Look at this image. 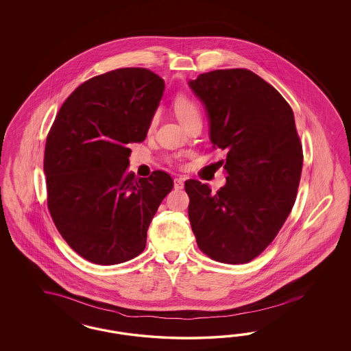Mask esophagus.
<instances>
[{
	"label": "esophagus",
	"instance_id": "esophagus-1",
	"mask_svg": "<svg viewBox=\"0 0 351 351\" xmlns=\"http://www.w3.org/2000/svg\"><path fill=\"white\" fill-rule=\"evenodd\" d=\"M173 186H175V189H182V186H184V180H182L181 178H176V179L173 180Z\"/></svg>",
	"mask_w": 351,
	"mask_h": 351
}]
</instances>
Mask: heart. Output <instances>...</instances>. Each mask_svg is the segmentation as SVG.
Wrapping results in <instances>:
<instances>
[{
  "label": "heart",
  "instance_id": "1",
  "mask_svg": "<svg viewBox=\"0 0 351 351\" xmlns=\"http://www.w3.org/2000/svg\"><path fill=\"white\" fill-rule=\"evenodd\" d=\"M175 112L176 116L180 119L181 123L185 125L194 119H201V112L198 106L188 97H179L175 101ZM157 116H154L152 119V125L156 122Z\"/></svg>",
  "mask_w": 351,
  "mask_h": 351
}]
</instances>
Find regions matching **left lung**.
<instances>
[{
  "label": "left lung",
  "mask_w": 351,
  "mask_h": 351,
  "mask_svg": "<svg viewBox=\"0 0 351 351\" xmlns=\"http://www.w3.org/2000/svg\"><path fill=\"white\" fill-rule=\"evenodd\" d=\"M206 108L213 148L226 184L185 181L189 220L203 254L245 264L273 242L291 213L302 171V147L292 108L248 69H217L189 81Z\"/></svg>",
  "instance_id": "obj_1"
}]
</instances>
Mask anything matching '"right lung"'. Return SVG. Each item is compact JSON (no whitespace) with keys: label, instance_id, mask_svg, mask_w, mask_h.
<instances>
[{"label":"right lung","instance_id":"obj_1","mask_svg":"<svg viewBox=\"0 0 351 351\" xmlns=\"http://www.w3.org/2000/svg\"><path fill=\"white\" fill-rule=\"evenodd\" d=\"M165 81L145 68H119L78 86L46 140L47 207L65 242L87 261L116 265L140 255L173 180L128 172L130 143L147 138Z\"/></svg>","mask_w":351,"mask_h":351}]
</instances>
